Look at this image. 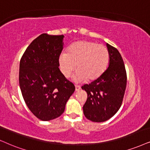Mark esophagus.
Here are the masks:
<instances>
[{"label": "esophagus", "mask_w": 150, "mask_h": 150, "mask_svg": "<svg viewBox=\"0 0 150 150\" xmlns=\"http://www.w3.org/2000/svg\"><path fill=\"white\" fill-rule=\"evenodd\" d=\"M80 88H81L80 86H77V85H75V91H78L80 90Z\"/></svg>", "instance_id": "1"}]
</instances>
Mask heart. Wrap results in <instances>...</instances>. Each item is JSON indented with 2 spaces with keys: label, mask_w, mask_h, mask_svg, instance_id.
Here are the masks:
<instances>
[{
  "label": "heart",
  "mask_w": 150,
  "mask_h": 150,
  "mask_svg": "<svg viewBox=\"0 0 150 150\" xmlns=\"http://www.w3.org/2000/svg\"><path fill=\"white\" fill-rule=\"evenodd\" d=\"M109 54L105 45L90 41H78L70 45L67 52L59 58L60 69L69 77L76 65L77 81H92L98 78L107 69Z\"/></svg>",
  "instance_id": "b5f03b06"
}]
</instances>
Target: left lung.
I'll return each mask as SVG.
<instances>
[{
  "label": "left lung",
  "instance_id": "obj_1",
  "mask_svg": "<svg viewBox=\"0 0 150 150\" xmlns=\"http://www.w3.org/2000/svg\"><path fill=\"white\" fill-rule=\"evenodd\" d=\"M109 64L103 74L81 88L88 98L83 111L85 117L93 122L109 120L118 111L122 105L127 85V73L124 62L116 48L107 43Z\"/></svg>",
  "mask_w": 150,
  "mask_h": 150
}]
</instances>
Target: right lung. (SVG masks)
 <instances>
[{"label": "right lung", "mask_w": 150, "mask_h": 150, "mask_svg": "<svg viewBox=\"0 0 150 150\" xmlns=\"http://www.w3.org/2000/svg\"><path fill=\"white\" fill-rule=\"evenodd\" d=\"M64 37L45 33L39 35L29 45L20 61L23 98L31 112L43 121L59 117L75 89L59 69Z\"/></svg>", "instance_id": "add662e5"}]
</instances>
